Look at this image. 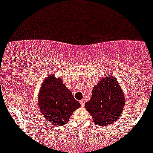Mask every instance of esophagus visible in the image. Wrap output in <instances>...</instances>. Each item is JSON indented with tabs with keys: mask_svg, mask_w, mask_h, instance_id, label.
Returning a JSON list of instances; mask_svg holds the SVG:
<instances>
[{
	"mask_svg": "<svg viewBox=\"0 0 153 153\" xmlns=\"http://www.w3.org/2000/svg\"><path fill=\"white\" fill-rule=\"evenodd\" d=\"M79 103H80V105L82 106H84V105H85V100H81L79 101Z\"/></svg>",
	"mask_w": 153,
	"mask_h": 153,
	"instance_id": "1",
	"label": "esophagus"
}]
</instances>
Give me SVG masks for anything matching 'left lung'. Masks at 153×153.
<instances>
[{"mask_svg":"<svg viewBox=\"0 0 153 153\" xmlns=\"http://www.w3.org/2000/svg\"><path fill=\"white\" fill-rule=\"evenodd\" d=\"M125 105V98L117 79L108 76L93 89L92 97L85 103L96 124L108 126L119 119Z\"/></svg>","mask_w":153,"mask_h":153,"instance_id":"left-lung-1","label":"left lung"}]
</instances>
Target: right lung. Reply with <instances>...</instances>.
Here are the masks:
<instances>
[{"instance_id": "1", "label": "right lung", "mask_w": 153, "mask_h": 153, "mask_svg": "<svg viewBox=\"0 0 153 153\" xmlns=\"http://www.w3.org/2000/svg\"><path fill=\"white\" fill-rule=\"evenodd\" d=\"M38 105L44 118L52 125L67 123L73 112L80 106L60 78L49 76L39 93Z\"/></svg>"}]
</instances>
